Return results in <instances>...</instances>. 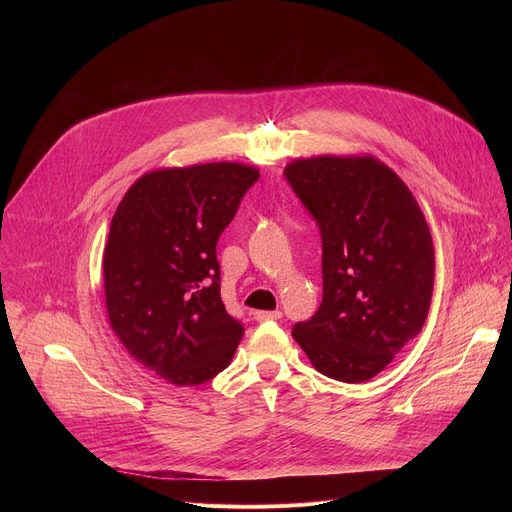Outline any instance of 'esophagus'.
Returning a JSON list of instances; mask_svg holds the SVG:
<instances>
[{
  "instance_id": "esophagus-1",
  "label": "esophagus",
  "mask_w": 512,
  "mask_h": 512,
  "mask_svg": "<svg viewBox=\"0 0 512 512\" xmlns=\"http://www.w3.org/2000/svg\"><path fill=\"white\" fill-rule=\"evenodd\" d=\"M253 318H255L257 322H271V320H279V318H281V312H279V310H273V312H263V310H259V312H253Z\"/></svg>"
}]
</instances>
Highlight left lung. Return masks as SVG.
Here are the masks:
<instances>
[{
  "label": "left lung",
  "instance_id": "1",
  "mask_svg": "<svg viewBox=\"0 0 512 512\" xmlns=\"http://www.w3.org/2000/svg\"><path fill=\"white\" fill-rule=\"evenodd\" d=\"M283 176L322 235V304L291 334L318 373L369 381L427 318L435 257L425 216L373 156L296 160Z\"/></svg>",
  "mask_w": 512,
  "mask_h": 512
}]
</instances>
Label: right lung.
<instances>
[{"label":"right lung","instance_id":"right-lung-1","mask_svg":"<svg viewBox=\"0 0 512 512\" xmlns=\"http://www.w3.org/2000/svg\"><path fill=\"white\" fill-rule=\"evenodd\" d=\"M259 172L216 162L141 176L103 253L109 322L127 352L172 385L216 377L243 338L221 300L216 243Z\"/></svg>","mask_w":512,"mask_h":512}]
</instances>
